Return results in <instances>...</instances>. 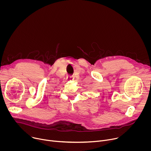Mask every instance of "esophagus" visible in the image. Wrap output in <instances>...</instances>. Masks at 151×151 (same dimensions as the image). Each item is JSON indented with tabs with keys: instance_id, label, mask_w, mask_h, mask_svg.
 <instances>
[{
	"instance_id": "34e87169",
	"label": "esophagus",
	"mask_w": 151,
	"mask_h": 151,
	"mask_svg": "<svg viewBox=\"0 0 151 151\" xmlns=\"http://www.w3.org/2000/svg\"><path fill=\"white\" fill-rule=\"evenodd\" d=\"M70 79H72V77H70Z\"/></svg>"
}]
</instances>
